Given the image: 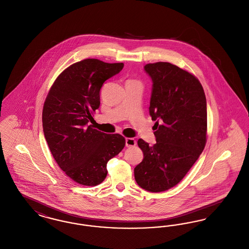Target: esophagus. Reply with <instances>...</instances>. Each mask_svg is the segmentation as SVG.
<instances>
[{
    "label": "esophagus",
    "mask_w": 249,
    "mask_h": 249,
    "mask_svg": "<svg viewBox=\"0 0 249 249\" xmlns=\"http://www.w3.org/2000/svg\"><path fill=\"white\" fill-rule=\"evenodd\" d=\"M136 145V141L133 138H126V146L127 147H131Z\"/></svg>",
    "instance_id": "obj_1"
}]
</instances>
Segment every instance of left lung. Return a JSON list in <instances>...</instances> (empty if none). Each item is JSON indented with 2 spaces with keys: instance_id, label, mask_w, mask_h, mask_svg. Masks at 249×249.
<instances>
[{
  "instance_id": "left-lung-1",
  "label": "left lung",
  "mask_w": 249,
  "mask_h": 249,
  "mask_svg": "<svg viewBox=\"0 0 249 249\" xmlns=\"http://www.w3.org/2000/svg\"><path fill=\"white\" fill-rule=\"evenodd\" d=\"M144 71L153 81L149 114L156 143L138 140L143 159L134 178L143 190L161 192L178 185L205 146L206 98L198 78L177 65L159 61Z\"/></svg>"
}]
</instances>
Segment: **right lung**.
<instances>
[{
	"label": "right lung",
	"mask_w": 249,
	"mask_h": 249,
	"mask_svg": "<svg viewBox=\"0 0 249 249\" xmlns=\"http://www.w3.org/2000/svg\"><path fill=\"white\" fill-rule=\"evenodd\" d=\"M123 66L97 59L75 62L56 78L46 98L42 121L48 147L59 168L80 185L101 184L108 160L125 146L122 135L107 134L90 125L103 84Z\"/></svg>",
	"instance_id": "1"
}]
</instances>
